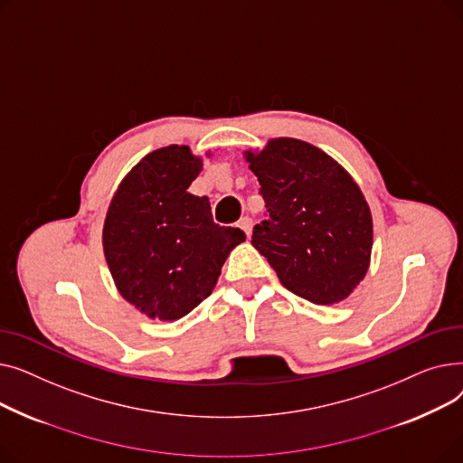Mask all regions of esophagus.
<instances>
[{
    "mask_svg": "<svg viewBox=\"0 0 463 463\" xmlns=\"http://www.w3.org/2000/svg\"><path fill=\"white\" fill-rule=\"evenodd\" d=\"M238 227L241 229V231H244L246 234H248V238L251 236V227H253V222H251V217H241L240 219V222H238Z\"/></svg>",
    "mask_w": 463,
    "mask_h": 463,
    "instance_id": "34e87169",
    "label": "esophagus"
}]
</instances>
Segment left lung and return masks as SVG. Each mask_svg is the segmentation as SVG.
<instances>
[{"label":"left lung","instance_id":"8db88e82","mask_svg":"<svg viewBox=\"0 0 463 463\" xmlns=\"http://www.w3.org/2000/svg\"><path fill=\"white\" fill-rule=\"evenodd\" d=\"M244 157L269 208V219L253 229V248L290 293L321 306L345 300L366 278L373 246L372 212L358 184L298 138H270Z\"/></svg>","mask_w":463,"mask_h":463}]
</instances>
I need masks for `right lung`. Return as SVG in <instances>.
<instances>
[{"mask_svg":"<svg viewBox=\"0 0 463 463\" xmlns=\"http://www.w3.org/2000/svg\"><path fill=\"white\" fill-rule=\"evenodd\" d=\"M210 157V152H206ZM203 157L170 144L119 182L103 223V251L118 293L150 319L178 321L213 290L244 231L213 223L206 197L189 193Z\"/></svg>","mask_w":463,"mask_h":463,"instance_id":"obj_1","label":"right lung"}]
</instances>
